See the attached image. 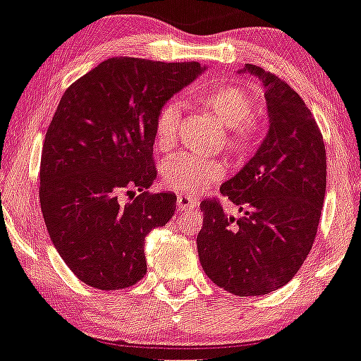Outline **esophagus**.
Wrapping results in <instances>:
<instances>
[{
  "instance_id": "1",
  "label": "esophagus",
  "mask_w": 361,
  "mask_h": 361,
  "mask_svg": "<svg viewBox=\"0 0 361 361\" xmlns=\"http://www.w3.org/2000/svg\"><path fill=\"white\" fill-rule=\"evenodd\" d=\"M197 204H200V200H197V197L184 195L177 196V212L192 210V208H197Z\"/></svg>"
}]
</instances>
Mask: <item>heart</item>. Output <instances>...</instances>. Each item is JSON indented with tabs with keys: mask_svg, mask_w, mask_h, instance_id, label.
I'll return each instance as SVG.
<instances>
[{
	"mask_svg": "<svg viewBox=\"0 0 361 361\" xmlns=\"http://www.w3.org/2000/svg\"><path fill=\"white\" fill-rule=\"evenodd\" d=\"M195 102L226 127L224 148L234 158H246L253 153L263 134L262 118L251 114L255 98L239 86H220L196 92ZM180 120V104L165 103L154 120V145L166 149L176 142ZM222 165L212 158H201L191 153H177L166 158L161 166V177L170 189L185 195H196L212 182L222 179Z\"/></svg>",
	"mask_w": 361,
	"mask_h": 361,
	"instance_id": "heart-1",
	"label": "heart"
}]
</instances>
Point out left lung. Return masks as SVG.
I'll return each mask as SVG.
<instances>
[{"label":"left lung","instance_id":"left-lung-1","mask_svg":"<svg viewBox=\"0 0 361 361\" xmlns=\"http://www.w3.org/2000/svg\"><path fill=\"white\" fill-rule=\"evenodd\" d=\"M265 91L269 130L257 153L220 191L239 208L227 215L204 200L197 255L204 274L235 296H262L296 275L315 241L327 184L324 139L294 89L250 65Z\"/></svg>","mask_w":361,"mask_h":361}]
</instances>
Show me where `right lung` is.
I'll return each instance as SVG.
<instances>
[{"instance_id":"obj_1","label":"right lung","mask_w":361,"mask_h":361,"mask_svg":"<svg viewBox=\"0 0 361 361\" xmlns=\"http://www.w3.org/2000/svg\"><path fill=\"white\" fill-rule=\"evenodd\" d=\"M204 71L197 61L108 58L61 96L42 145L39 200L49 238L84 284L117 290L146 275V235L177 203L146 191L157 179L154 120Z\"/></svg>"}]
</instances>
